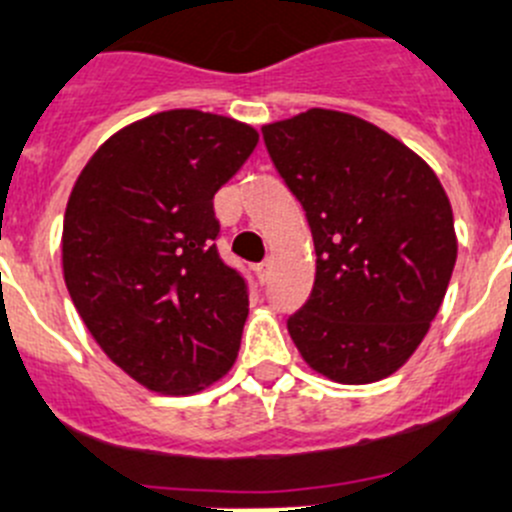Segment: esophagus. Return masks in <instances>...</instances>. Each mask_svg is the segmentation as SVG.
<instances>
[{"instance_id": "1", "label": "esophagus", "mask_w": 512, "mask_h": 512, "mask_svg": "<svg viewBox=\"0 0 512 512\" xmlns=\"http://www.w3.org/2000/svg\"><path fill=\"white\" fill-rule=\"evenodd\" d=\"M253 271H256L259 281L264 284V281L269 279V274H271V264H269V261H264V264H256V269H253Z\"/></svg>"}]
</instances>
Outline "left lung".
Returning <instances> with one entry per match:
<instances>
[{
  "instance_id": "left-lung-1",
  "label": "left lung",
  "mask_w": 512,
  "mask_h": 512,
  "mask_svg": "<svg viewBox=\"0 0 512 512\" xmlns=\"http://www.w3.org/2000/svg\"><path fill=\"white\" fill-rule=\"evenodd\" d=\"M261 131L317 253L289 335L330 381H381L414 355L447 294L457 261L447 192L419 154L353 114L309 109Z\"/></svg>"
}]
</instances>
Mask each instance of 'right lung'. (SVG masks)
I'll return each instance as SVG.
<instances>
[{
    "instance_id": "add662e5",
    "label": "right lung",
    "mask_w": 512,
    "mask_h": 512,
    "mask_svg": "<svg viewBox=\"0 0 512 512\" xmlns=\"http://www.w3.org/2000/svg\"><path fill=\"white\" fill-rule=\"evenodd\" d=\"M256 144L228 116L162 111L116 131L75 180L65 287L103 353L149 391H203L236 363L248 284L218 256L213 198Z\"/></svg>"
}]
</instances>
